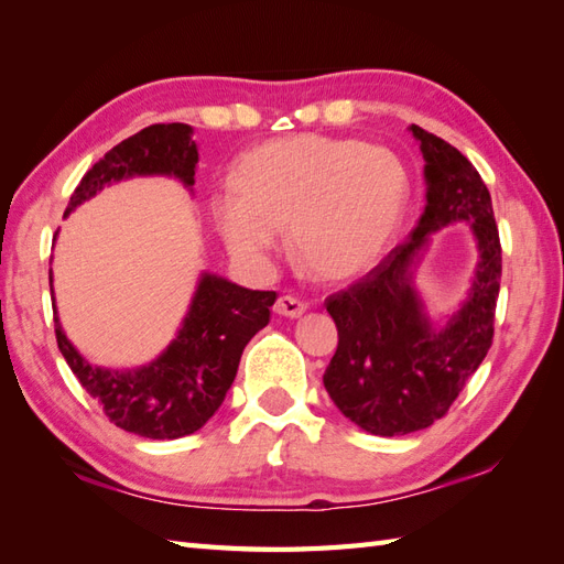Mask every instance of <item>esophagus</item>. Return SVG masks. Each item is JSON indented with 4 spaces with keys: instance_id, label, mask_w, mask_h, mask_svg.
I'll return each instance as SVG.
<instances>
[{
    "instance_id": "34e87169",
    "label": "esophagus",
    "mask_w": 564,
    "mask_h": 564,
    "mask_svg": "<svg viewBox=\"0 0 564 564\" xmlns=\"http://www.w3.org/2000/svg\"><path fill=\"white\" fill-rule=\"evenodd\" d=\"M305 310H307V305L303 301H297V297H293V295H281L279 301H275V305H273V313L275 315L291 317V319L303 317Z\"/></svg>"
}]
</instances>
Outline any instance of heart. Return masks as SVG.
<instances>
[{
  "instance_id": "1",
  "label": "heart",
  "mask_w": 564,
  "mask_h": 564,
  "mask_svg": "<svg viewBox=\"0 0 564 564\" xmlns=\"http://www.w3.org/2000/svg\"><path fill=\"white\" fill-rule=\"evenodd\" d=\"M410 198V166L394 150L303 133L247 152L235 186L210 196V218L237 261L259 267L289 225L291 249L307 273L346 281L382 259Z\"/></svg>"
}]
</instances>
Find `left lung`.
Segmentation results:
<instances>
[{
  "label": "left lung",
  "mask_w": 564,
  "mask_h": 564,
  "mask_svg": "<svg viewBox=\"0 0 564 564\" xmlns=\"http://www.w3.org/2000/svg\"><path fill=\"white\" fill-rule=\"evenodd\" d=\"M424 158L426 206L404 245L366 279L332 295L339 332L325 388L337 410L373 436H404L448 412L492 346L501 247L492 198L467 158L429 130L410 126ZM465 221L478 249L466 297L434 316L415 283L430 235Z\"/></svg>",
  "instance_id": "8db88e82"
}]
</instances>
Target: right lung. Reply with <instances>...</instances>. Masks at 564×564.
<instances>
[{
    "instance_id": "add662e5",
    "label": "right lung",
    "mask_w": 564,
    "mask_h": 564,
    "mask_svg": "<svg viewBox=\"0 0 564 564\" xmlns=\"http://www.w3.org/2000/svg\"><path fill=\"white\" fill-rule=\"evenodd\" d=\"M196 164L194 128L186 123L150 126L118 142L82 176L69 196L65 218L106 186L138 176L176 178L194 194ZM51 297L57 346L82 388L104 404L106 416L116 426L158 441L194 434L218 412L237 376L245 346L269 325V307L275 303L273 291H249L225 275L200 271L174 339L148 364L106 368L89 364L67 339L57 317L53 269Z\"/></svg>"
}]
</instances>
